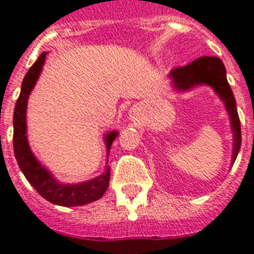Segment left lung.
I'll return each mask as SVG.
<instances>
[{
  "mask_svg": "<svg viewBox=\"0 0 254 254\" xmlns=\"http://www.w3.org/2000/svg\"><path fill=\"white\" fill-rule=\"evenodd\" d=\"M170 77L173 78L174 86L180 90L188 89L199 84H207L214 88V90L219 94V97L224 101L226 107L231 117L233 129V161L236 160L239 149L241 145V127L240 119L237 114L236 101L233 97L226 77V68L222 60L218 58H199L185 66H177L170 72Z\"/></svg>",
  "mask_w": 254,
  "mask_h": 254,
  "instance_id": "1",
  "label": "left lung"
}]
</instances>
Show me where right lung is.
I'll list each match as a JSON object with an SVG mask.
<instances>
[{"label":"right lung","mask_w":254,"mask_h":254,"mask_svg":"<svg viewBox=\"0 0 254 254\" xmlns=\"http://www.w3.org/2000/svg\"><path fill=\"white\" fill-rule=\"evenodd\" d=\"M47 52L40 55L39 59L28 69L22 81L21 94L18 97L15 109H14V155L18 161V165L23 172L24 177L27 178V181L34 186V189L44 199L51 203L65 206V207L82 206V204H88L99 199L105 194L109 188V181H110V168L107 166L105 173L88 182H81L76 185H60L55 181L51 173H48L34 157L31 149L28 147L27 137H26V106H27L28 94L42 72ZM117 135V132H110L106 136L107 149H110Z\"/></svg>","instance_id":"1"}]
</instances>
